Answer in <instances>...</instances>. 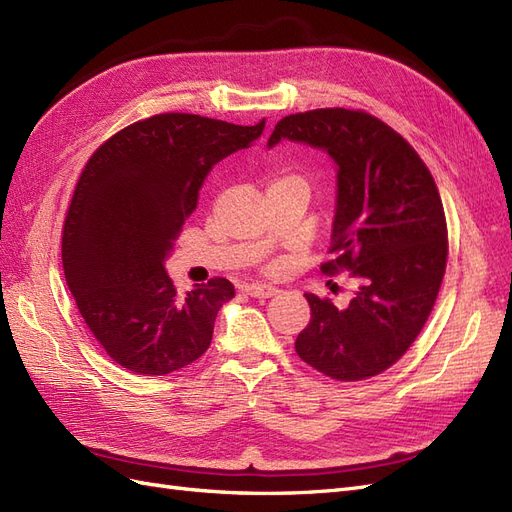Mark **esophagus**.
<instances>
[{
	"label": "esophagus",
	"mask_w": 512,
	"mask_h": 512,
	"mask_svg": "<svg viewBox=\"0 0 512 512\" xmlns=\"http://www.w3.org/2000/svg\"><path fill=\"white\" fill-rule=\"evenodd\" d=\"M243 292L250 294V297H254V299H269V297H273V294H277L280 290H277L271 284H247L243 288Z\"/></svg>",
	"instance_id": "obj_1"
}]
</instances>
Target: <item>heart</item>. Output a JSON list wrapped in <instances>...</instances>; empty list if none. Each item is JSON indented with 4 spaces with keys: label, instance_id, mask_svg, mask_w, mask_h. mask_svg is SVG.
I'll return each mask as SVG.
<instances>
[{
    "label": "heart",
    "instance_id": "obj_1",
    "mask_svg": "<svg viewBox=\"0 0 512 512\" xmlns=\"http://www.w3.org/2000/svg\"><path fill=\"white\" fill-rule=\"evenodd\" d=\"M290 179H294V177H286V179H280V181H275V183H282V181H290Z\"/></svg>",
    "mask_w": 512,
    "mask_h": 512
}]
</instances>
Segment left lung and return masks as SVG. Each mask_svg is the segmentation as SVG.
I'll return each mask as SVG.
<instances>
[{
  "mask_svg": "<svg viewBox=\"0 0 512 512\" xmlns=\"http://www.w3.org/2000/svg\"><path fill=\"white\" fill-rule=\"evenodd\" d=\"M329 153L337 166L331 260L350 271L346 307L305 294L312 320L294 350L333 380L378 376L412 346L436 303L446 271V218L429 168L393 128L363 111L318 108L277 121L280 141Z\"/></svg>",
  "mask_w": 512,
  "mask_h": 512,
  "instance_id": "8db88e82",
  "label": "left lung"
}]
</instances>
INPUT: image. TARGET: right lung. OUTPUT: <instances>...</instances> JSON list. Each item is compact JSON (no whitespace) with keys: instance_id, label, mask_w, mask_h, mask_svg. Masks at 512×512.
<instances>
[{"instance_id":"add662e5","label":"right lung","mask_w":512,"mask_h":512,"mask_svg":"<svg viewBox=\"0 0 512 512\" xmlns=\"http://www.w3.org/2000/svg\"><path fill=\"white\" fill-rule=\"evenodd\" d=\"M265 130L188 113L123 128L89 158L61 239L76 307L111 359L166 376L200 359L215 316L235 297L224 277L175 290L164 265L198 203L209 170Z\"/></svg>"}]
</instances>
